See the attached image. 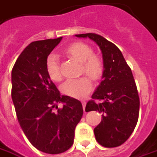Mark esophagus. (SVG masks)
Wrapping results in <instances>:
<instances>
[{
  "instance_id": "34e87169",
  "label": "esophagus",
  "mask_w": 157,
  "mask_h": 157,
  "mask_svg": "<svg viewBox=\"0 0 157 157\" xmlns=\"http://www.w3.org/2000/svg\"><path fill=\"white\" fill-rule=\"evenodd\" d=\"M86 101H82V107H83V110L85 111V107H86Z\"/></svg>"
}]
</instances>
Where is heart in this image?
Instances as JSON below:
<instances>
[{
  "mask_svg": "<svg viewBox=\"0 0 157 157\" xmlns=\"http://www.w3.org/2000/svg\"><path fill=\"white\" fill-rule=\"evenodd\" d=\"M67 56L81 63V74H86L93 81H99L104 74L105 65L101 56L94 54L93 49L85 43L75 42L63 50ZM46 73L54 82H60L62 74L59 60L55 54H50L45 62ZM92 89V82L87 76L75 80H68L61 86L62 93L67 96L82 99Z\"/></svg>",
  "mask_w": 157,
  "mask_h": 157,
  "instance_id": "heart-1",
  "label": "heart"
}]
</instances>
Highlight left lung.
Instances as JSON below:
<instances>
[{"instance_id": "obj_1", "label": "left lung", "mask_w": 157, "mask_h": 157, "mask_svg": "<svg viewBox=\"0 0 157 157\" xmlns=\"http://www.w3.org/2000/svg\"><path fill=\"white\" fill-rule=\"evenodd\" d=\"M75 36L89 38L101 49L105 65L103 80L93 94L94 100L87 103L86 110L102 113L101 122L94 130L97 142L106 148L118 147L132 135L139 114L140 101L132 70L119 48L102 36L95 33ZM94 99L102 101L97 103Z\"/></svg>"}]
</instances>
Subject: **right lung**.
Masks as SVG:
<instances>
[{
	"label": "right lung",
	"instance_id": "add662e5",
	"mask_svg": "<svg viewBox=\"0 0 157 157\" xmlns=\"http://www.w3.org/2000/svg\"><path fill=\"white\" fill-rule=\"evenodd\" d=\"M62 38L31 43L12 70V100L20 127L36 149L47 154L70 149L83 114L82 103L61 95L46 73V58ZM59 103L63 109L58 108Z\"/></svg>",
	"mask_w": 157,
	"mask_h": 157
}]
</instances>
